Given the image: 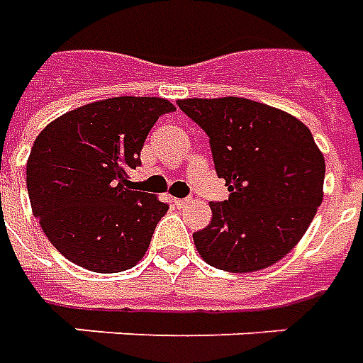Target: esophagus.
<instances>
[{"label":"esophagus","mask_w":363,"mask_h":363,"mask_svg":"<svg viewBox=\"0 0 363 363\" xmlns=\"http://www.w3.org/2000/svg\"><path fill=\"white\" fill-rule=\"evenodd\" d=\"M174 205L182 209V207H186V205H187V199H174Z\"/></svg>","instance_id":"34e87169"}]
</instances>
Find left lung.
I'll return each mask as SVG.
<instances>
[{
  "instance_id": "obj_1",
  "label": "left lung",
  "mask_w": 363,
  "mask_h": 363,
  "mask_svg": "<svg viewBox=\"0 0 363 363\" xmlns=\"http://www.w3.org/2000/svg\"><path fill=\"white\" fill-rule=\"evenodd\" d=\"M177 107L209 136L227 201L194 233L213 268L246 274L276 264L307 233L323 201L325 156L299 119L244 97L179 99Z\"/></svg>"
}]
</instances>
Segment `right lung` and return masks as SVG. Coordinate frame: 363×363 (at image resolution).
Wrapping results in <instances>:
<instances>
[{"label":"right lung","instance_id":"obj_1","mask_svg":"<svg viewBox=\"0 0 363 363\" xmlns=\"http://www.w3.org/2000/svg\"><path fill=\"white\" fill-rule=\"evenodd\" d=\"M176 109L162 97H111L46 125L27 160L33 215L76 266L117 274L145 256L168 203L135 191L128 172L158 117Z\"/></svg>","mask_w":363,"mask_h":363}]
</instances>
